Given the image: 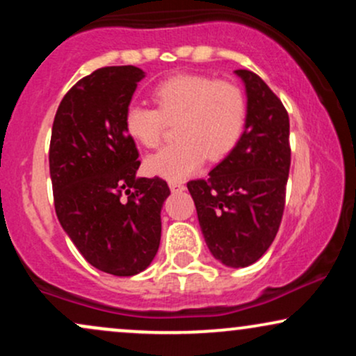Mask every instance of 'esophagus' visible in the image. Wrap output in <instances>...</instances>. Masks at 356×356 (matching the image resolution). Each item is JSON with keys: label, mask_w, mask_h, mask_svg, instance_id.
<instances>
[{"label": "esophagus", "mask_w": 356, "mask_h": 356, "mask_svg": "<svg viewBox=\"0 0 356 356\" xmlns=\"http://www.w3.org/2000/svg\"><path fill=\"white\" fill-rule=\"evenodd\" d=\"M169 187L172 192H182L186 189V186H184L182 182H169Z\"/></svg>", "instance_id": "obj_1"}]
</instances>
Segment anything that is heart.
<instances>
[{
	"label": "heart",
	"instance_id": "heart-1",
	"mask_svg": "<svg viewBox=\"0 0 356 356\" xmlns=\"http://www.w3.org/2000/svg\"><path fill=\"white\" fill-rule=\"evenodd\" d=\"M157 108L129 105L125 134L147 149L159 145L165 125L175 144L145 159V172L175 182L189 177L204 159L218 162L234 149L246 125L244 92L227 80L204 75H175L154 88Z\"/></svg>",
	"mask_w": 356,
	"mask_h": 356
}]
</instances>
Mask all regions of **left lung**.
I'll return each instance as SVG.
<instances>
[{
	"mask_svg": "<svg viewBox=\"0 0 356 356\" xmlns=\"http://www.w3.org/2000/svg\"><path fill=\"white\" fill-rule=\"evenodd\" d=\"M246 88L244 132L207 179L187 182L204 241L227 268L254 264L276 238L291 149L289 117L256 73L236 70Z\"/></svg>",
	"mask_w": 356,
	"mask_h": 356,
	"instance_id": "left-lung-1",
	"label": "left lung"
}]
</instances>
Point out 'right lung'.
<instances>
[{
    "instance_id": "obj_1",
    "label": "right lung",
    "mask_w": 356,
    "mask_h": 356,
    "mask_svg": "<svg viewBox=\"0 0 356 356\" xmlns=\"http://www.w3.org/2000/svg\"><path fill=\"white\" fill-rule=\"evenodd\" d=\"M144 76L132 65L99 68L63 97L51 129L56 218L80 254L113 276L138 275L152 263L170 194L161 177H137V147L124 129Z\"/></svg>"
}]
</instances>
